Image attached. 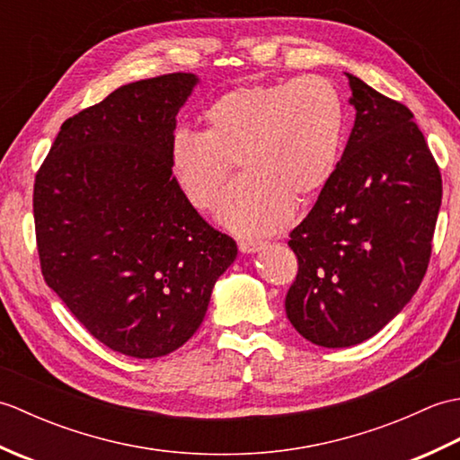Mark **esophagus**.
<instances>
[{"label":"esophagus","mask_w":460,"mask_h":460,"mask_svg":"<svg viewBox=\"0 0 460 460\" xmlns=\"http://www.w3.org/2000/svg\"><path fill=\"white\" fill-rule=\"evenodd\" d=\"M262 247H265V243H262V241H239L241 252H257Z\"/></svg>","instance_id":"obj_1"}]
</instances>
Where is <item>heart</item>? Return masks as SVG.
<instances>
[{
  "label": "heart",
  "mask_w": 460,
  "mask_h": 460,
  "mask_svg": "<svg viewBox=\"0 0 460 460\" xmlns=\"http://www.w3.org/2000/svg\"><path fill=\"white\" fill-rule=\"evenodd\" d=\"M203 132L175 130L168 162L191 208L211 209L231 180L245 173L219 205V219L243 235L280 229L292 199L308 201L336 175L346 138V109L322 76L245 84L225 91L201 112Z\"/></svg>",
  "instance_id": "obj_1"
}]
</instances>
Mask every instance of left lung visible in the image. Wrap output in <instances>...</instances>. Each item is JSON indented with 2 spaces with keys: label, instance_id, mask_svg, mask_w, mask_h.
Returning a JSON list of instances; mask_svg holds the SVG:
<instances>
[{
  "label": "left lung",
  "instance_id": "obj_1",
  "mask_svg": "<svg viewBox=\"0 0 460 460\" xmlns=\"http://www.w3.org/2000/svg\"><path fill=\"white\" fill-rule=\"evenodd\" d=\"M356 122L332 181L288 245L285 308L312 344L348 348L403 310L427 272L443 180L405 104L348 75Z\"/></svg>",
  "mask_w": 460,
  "mask_h": 460
}]
</instances>
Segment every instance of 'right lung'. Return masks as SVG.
<instances>
[{"instance_id":"right-lung-1","label":"right lung","mask_w":460,"mask_h":460,"mask_svg":"<svg viewBox=\"0 0 460 460\" xmlns=\"http://www.w3.org/2000/svg\"><path fill=\"white\" fill-rule=\"evenodd\" d=\"M195 84L170 73L120 86L63 122L35 175L45 282L96 340L138 359L195 334L237 257L170 172L175 116Z\"/></svg>"}]
</instances>
